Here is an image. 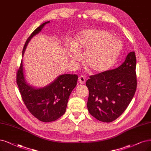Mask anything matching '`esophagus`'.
Returning a JSON list of instances; mask_svg holds the SVG:
<instances>
[{
    "label": "esophagus",
    "instance_id": "34e87169",
    "mask_svg": "<svg viewBox=\"0 0 151 151\" xmlns=\"http://www.w3.org/2000/svg\"><path fill=\"white\" fill-rule=\"evenodd\" d=\"M79 82L81 84L82 83H84L86 82V79L85 77H84L83 76H81L79 77Z\"/></svg>",
    "mask_w": 151,
    "mask_h": 151
}]
</instances>
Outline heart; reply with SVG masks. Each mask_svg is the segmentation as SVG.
I'll list each match as a JSON object with an SVG mask.
<instances>
[{
  "label": "heart",
  "mask_w": 151,
  "mask_h": 151,
  "mask_svg": "<svg viewBox=\"0 0 151 151\" xmlns=\"http://www.w3.org/2000/svg\"><path fill=\"white\" fill-rule=\"evenodd\" d=\"M122 43L107 31L89 29L81 32L76 37L72 47L68 51L70 59L78 61L79 54L85 52L84 63L93 73H101L109 70L115 63Z\"/></svg>",
  "instance_id": "1"
}]
</instances>
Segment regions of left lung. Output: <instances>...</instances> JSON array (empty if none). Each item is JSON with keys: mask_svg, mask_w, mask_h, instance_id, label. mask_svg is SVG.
<instances>
[{"mask_svg": "<svg viewBox=\"0 0 151 151\" xmlns=\"http://www.w3.org/2000/svg\"><path fill=\"white\" fill-rule=\"evenodd\" d=\"M136 66L135 52L132 51L116 69L89 77L86 82L89 91L87 108L91 115L110 123L126 110L136 90Z\"/></svg>", "mask_w": 151, "mask_h": 151, "instance_id": "1", "label": "left lung"}]
</instances>
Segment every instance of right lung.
Masks as SVG:
<instances>
[{
    "label": "right lung",
    "instance_id": "right-lung-1",
    "mask_svg": "<svg viewBox=\"0 0 151 151\" xmlns=\"http://www.w3.org/2000/svg\"><path fill=\"white\" fill-rule=\"evenodd\" d=\"M50 22L41 24L30 35L24 45L22 55L30 40ZM77 79L76 74H63L49 85L37 88L27 82L22 60L17 73V83L24 104L35 118L43 122L56 121L65 113L69 95L76 87Z\"/></svg>",
    "mask_w": 151,
    "mask_h": 151
}]
</instances>
